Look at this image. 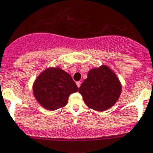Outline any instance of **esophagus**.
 I'll return each instance as SVG.
<instances>
[{"instance_id":"1","label":"esophagus","mask_w":153,"mask_h":153,"mask_svg":"<svg viewBox=\"0 0 153 153\" xmlns=\"http://www.w3.org/2000/svg\"><path fill=\"white\" fill-rule=\"evenodd\" d=\"M76 84H77V86H78V88H79L80 86H81V81H77Z\"/></svg>"}]
</instances>
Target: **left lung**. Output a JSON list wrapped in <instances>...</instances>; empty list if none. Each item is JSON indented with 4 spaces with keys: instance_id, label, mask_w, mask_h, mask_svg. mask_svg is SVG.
Returning a JSON list of instances; mask_svg holds the SVG:
<instances>
[{
    "instance_id": "1",
    "label": "left lung",
    "mask_w": 153,
    "mask_h": 153,
    "mask_svg": "<svg viewBox=\"0 0 153 153\" xmlns=\"http://www.w3.org/2000/svg\"><path fill=\"white\" fill-rule=\"evenodd\" d=\"M121 91L122 86L117 76L105 65L89 71L79 88L86 105L97 111L111 108L119 99Z\"/></svg>"
}]
</instances>
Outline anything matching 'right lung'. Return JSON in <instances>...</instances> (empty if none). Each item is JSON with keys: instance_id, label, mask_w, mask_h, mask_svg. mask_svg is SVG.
<instances>
[{"instance_id": "1", "label": "right lung", "mask_w": 153, "mask_h": 153, "mask_svg": "<svg viewBox=\"0 0 153 153\" xmlns=\"http://www.w3.org/2000/svg\"><path fill=\"white\" fill-rule=\"evenodd\" d=\"M78 90V87L71 75L58 67L45 69L33 85L37 102L49 111L64 107L69 96Z\"/></svg>"}]
</instances>
